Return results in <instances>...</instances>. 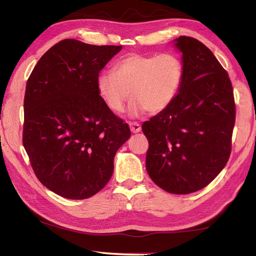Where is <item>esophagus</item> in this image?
I'll return each instance as SVG.
<instances>
[{"instance_id":"1","label":"esophagus","mask_w":256,"mask_h":256,"mask_svg":"<svg viewBox=\"0 0 256 256\" xmlns=\"http://www.w3.org/2000/svg\"><path fill=\"white\" fill-rule=\"evenodd\" d=\"M130 130H131L132 133H138L141 131V125L136 122H130Z\"/></svg>"}]
</instances>
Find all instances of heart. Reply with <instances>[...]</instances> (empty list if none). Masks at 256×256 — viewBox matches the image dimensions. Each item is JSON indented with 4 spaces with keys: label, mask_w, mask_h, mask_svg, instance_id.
<instances>
[{
    "label": "heart",
    "mask_w": 256,
    "mask_h": 256,
    "mask_svg": "<svg viewBox=\"0 0 256 256\" xmlns=\"http://www.w3.org/2000/svg\"><path fill=\"white\" fill-rule=\"evenodd\" d=\"M184 68L178 56L172 53L144 55L131 53L112 64V72L97 78V92L105 105L122 112L130 96L131 116L146 110L160 112L170 107L180 92Z\"/></svg>",
    "instance_id": "1"
}]
</instances>
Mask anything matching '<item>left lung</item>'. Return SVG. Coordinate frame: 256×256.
<instances>
[{
  "instance_id": "left-lung-1",
  "label": "left lung",
  "mask_w": 256,
  "mask_h": 256,
  "mask_svg": "<svg viewBox=\"0 0 256 256\" xmlns=\"http://www.w3.org/2000/svg\"><path fill=\"white\" fill-rule=\"evenodd\" d=\"M174 45L182 53L183 82L172 105L142 124L149 141L146 168L166 192L188 194L226 166L235 100L228 73L206 45L186 36Z\"/></svg>"
}]
</instances>
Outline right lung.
I'll use <instances>...</instances> for the list:
<instances>
[{"label":"right lung","mask_w":256,"mask_h":256,"mask_svg":"<svg viewBox=\"0 0 256 256\" xmlns=\"http://www.w3.org/2000/svg\"><path fill=\"white\" fill-rule=\"evenodd\" d=\"M122 46L63 40L38 60L26 86L24 146L40 183L63 198L98 193L131 136L97 92V78Z\"/></svg>","instance_id":"right-lung-1"}]
</instances>
